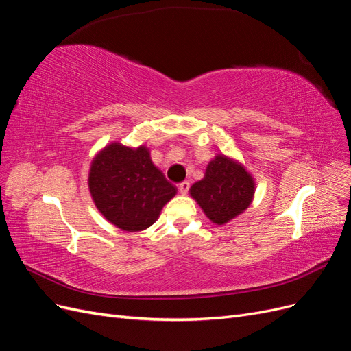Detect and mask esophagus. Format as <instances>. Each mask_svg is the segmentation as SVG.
<instances>
[{"mask_svg":"<svg viewBox=\"0 0 351 351\" xmlns=\"http://www.w3.org/2000/svg\"><path fill=\"white\" fill-rule=\"evenodd\" d=\"M189 189H190V183L189 182H183V183L178 184V192L182 193V195H187Z\"/></svg>","mask_w":351,"mask_h":351,"instance_id":"34e87169","label":"esophagus"}]
</instances>
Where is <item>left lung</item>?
<instances>
[{
  "instance_id": "left-lung-1",
  "label": "left lung",
  "mask_w": 351,
  "mask_h": 351,
  "mask_svg": "<svg viewBox=\"0 0 351 351\" xmlns=\"http://www.w3.org/2000/svg\"><path fill=\"white\" fill-rule=\"evenodd\" d=\"M256 192L254 177L239 159L217 154L206 165L205 176L189 193L215 226H226L241 215Z\"/></svg>"
}]
</instances>
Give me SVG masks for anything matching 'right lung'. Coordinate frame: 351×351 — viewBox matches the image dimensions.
<instances>
[{
    "instance_id": "obj_1",
    "label": "right lung",
    "mask_w": 351,
    "mask_h": 351,
    "mask_svg": "<svg viewBox=\"0 0 351 351\" xmlns=\"http://www.w3.org/2000/svg\"><path fill=\"white\" fill-rule=\"evenodd\" d=\"M88 186L101 215L127 232L155 224L162 208L177 195V187L152 162L149 147L117 141L92 158Z\"/></svg>"
}]
</instances>
